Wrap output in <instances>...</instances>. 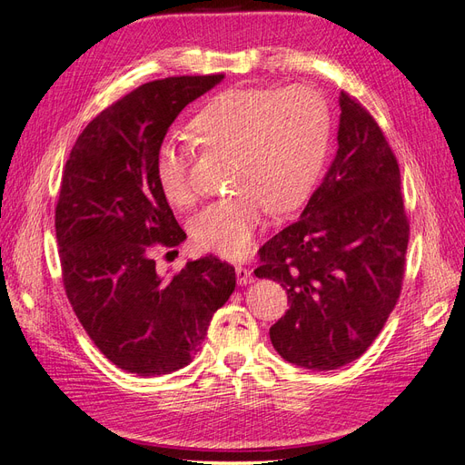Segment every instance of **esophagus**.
Segmentation results:
<instances>
[{
  "mask_svg": "<svg viewBox=\"0 0 465 465\" xmlns=\"http://www.w3.org/2000/svg\"><path fill=\"white\" fill-rule=\"evenodd\" d=\"M234 273H236V283L238 285H250L252 281H254V277H252V272L246 270L244 265H236Z\"/></svg>",
  "mask_w": 465,
  "mask_h": 465,
  "instance_id": "34e87169",
  "label": "esophagus"
}]
</instances>
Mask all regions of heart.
<instances>
[{"label": "heart", "instance_id": "heart-1", "mask_svg": "<svg viewBox=\"0 0 465 465\" xmlns=\"http://www.w3.org/2000/svg\"><path fill=\"white\" fill-rule=\"evenodd\" d=\"M195 143L234 153L229 198L207 205L192 223L193 241L224 258H242L273 207H299L320 178L330 143V106L311 85L227 89L190 122ZM188 147L164 142L154 154V180L166 202H195Z\"/></svg>", "mask_w": 465, "mask_h": 465}]
</instances>
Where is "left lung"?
Wrapping results in <instances>:
<instances>
[{
    "label": "left lung",
    "mask_w": 465,
    "mask_h": 465,
    "mask_svg": "<svg viewBox=\"0 0 465 465\" xmlns=\"http://www.w3.org/2000/svg\"><path fill=\"white\" fill-rule=\"evenodd\" d=\"M337 153L301 219L260 250L256 277L287 291L270 328L285 361L312 371L353 362L396 306L410 242L398 159L371 112L341 91Z\"/></svg>",
    "instance_id": "1"
}]
</instances>
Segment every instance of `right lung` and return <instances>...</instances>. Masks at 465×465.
Listing matches in <instances>:
<instances>
[{
	"instance_id": "add662e5",
	"label": "right lung",
	"mask_w": 465,
	"mask_h": 465,
	"mask_svg": "<svg viewBox=\"0 0 465 465\" xmlns=\"http://www.w3.org/2000/svg\"><path fill=\"white\" fill-rule=\"evenodd\" d=\"M149 81L93 118L62 174L55 238L67 301L98 351L137 376L192 362L207 326L236 285L217 256L161 275L153 248L186 238L154 180V154L176 116L223 81Z\"/></svg>"
}]
</instances>
